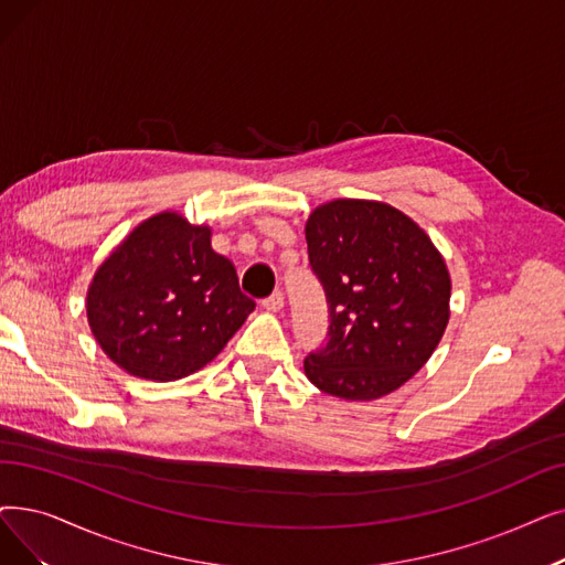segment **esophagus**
Instances as JSON below:
<instances>
[{"instance_id":"esophagus-1","label":"esophagus","mask_w":565,"mask_h":565,"mask_svg":"<svg viewBox=\"0 0 565 565\" xmlns=\"http://www.w3.org/2000/svg\"><path fill=\"white\" fill-rule=\"evenodd\" d=\"M260 305H263V309H267V311H281V309H284V292H281V290L273 292V296L265 298Z\"/></svg>"}]
</instances>
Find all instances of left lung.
<instances>
[{
  "mask_svg": "<svg viewBox=\"0 0 565 565\" xmlns=\"http://www.w3.org/2000/svg\"><path fill=\"white\" fill-rule=\"evenodd\" d=\"M305 235L330 311L326 349L305 358V374L332 397L381 399L423 370L448 328L446 260L411 216L379 201L318 205Z\"/></svg>",
  "mask_w": 565,
  "mask_h": 565,
  "instance_id": "left-lung-1",
  "label": "left lung"
}]
</instances>
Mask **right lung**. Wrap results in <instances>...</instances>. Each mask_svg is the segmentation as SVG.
Segmentation results:
<instances>
[{
  "label": "right lung",
  "mask_w": 565,
  "mask_h": 565,
  "mask_svg": "<svg viewBox=\"0 0 565 565\" xmlns=\"http://www.w3.org/2000/svg\"><path fill=\"white\" fill-rule=\"evenodd\" d=\"M85 307L96 343L117 366L168 383L222 353L256 302L239 290L233 263L212 249V228L166 210L99 265Z\"/></svg>",
  "instance_id": "add662e5"
}]
</instances>
